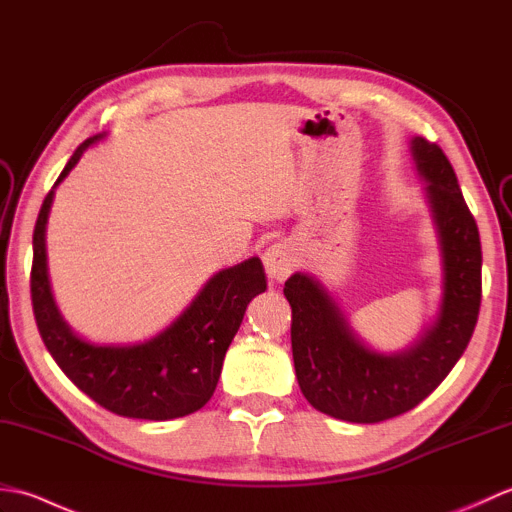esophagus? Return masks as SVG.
I'll use <instances>...</instances> for the list:
<instances>
[{"label": "esophagus", "mask_w": 512, "mask_h": 512, "mask_svg": "<svg viewBox=\"0 0 512 512\" xmlns=\"http://www.w3.org/2000/svg\"><path fill=\"white\" fill-rule=\"evenodd\" d=\"M264 268L270 281H286L295 268V253L288 244H273L264 253Z\"/></svg>", "instance_id": "obj_1"}]
</instances>
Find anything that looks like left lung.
I'll return each instance as SVG.
<instances>
[{"instance_id": "left-lung-1", "label": "left lung", "mask_w": 512, "mask_h": 512, "mask_svg": "<svg viewBox=\"0 0 512 512\" xmlns=\"http://www.w3.org/2000/svg\"><path fill=\"white\" fill-rule=\"evenodd\" d=\"M411 156L442 250L438 319L409 347L380 354L347 323L321 281L295 273L284 288L292 308V358L303 396L332 418L372 424L413 409L436 389L469 345L482 301V244L449 158L420 136Z\"/></svg>"}]
</instances>
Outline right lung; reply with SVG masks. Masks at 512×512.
Returning <instances> with one entry per match:
<instances>
[{
    "mask_svg": "<svg viewBox=\"0 0 512 512\" xmlns=\"http://www.w3.org/2000/svg\"><path fill=\"white\" fill-rule=\"evenodd\" d=\"M103 136L96 134L79 145L41 204L32 235V312L41 339L63 374L107 411L138 420L189 416L211 400L246 306L266 290L264 266L259 257H250L215 273L187 310L145 343L94 345L83 341L65 323L52 297L46 224L54 189L81 160L83 151Z\"/></svg>",
    "mask_w": 512,
    "mask_h": 512,
    "instance_id": "right-lung-1",
    "label": "right lung"
}]
</instances>
